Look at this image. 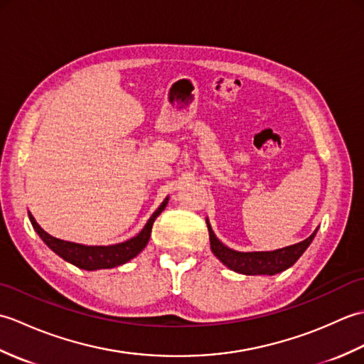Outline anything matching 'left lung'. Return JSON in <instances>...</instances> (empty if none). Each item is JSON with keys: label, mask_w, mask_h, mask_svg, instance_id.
<instances>
[{"label": "left lung", "mask_w": 364, "mask_h": 364, "mask_svg": "<svg viewBox=\"0 0 364 364\" xmlns=\"http://www.w3.org/2000/svg\"><path fill=\"white\" fill-rule=\"evenodd\" d=\"M206 225L208 231H210L211 250L215 255V258L228 269L244 275H275L283 272L304 255V252L313 242L316 233H318V228H316L314 233L310 237H306L305 241L272 252H237L219 241L208 219Z\"/></svg>", "instance_id": "obj_1"}]
</instances>
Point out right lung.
<instances>
[{
    "instance_id": "right-lung-1",
    "label": "right lung",
    "mask_w": 364,
    "mask_h": 364,
    "mask_svg": "<svg viewBox=\"0 0 364 364\" xmlns=\"http://www.w3.org/2000/svg\"><path fill=\"white\" fill-rule=\"evenodd\" d=\"M168 203V197L164 198V202L159 205L156 211L151 214L149 222L145 223V227L141 230V233H137L134 237L128 239L125 242L112 244V245H84V244H76V242H68L63 241V239L53 237L51 235L46 233V231L38 225L33 214H29V220L33 223L34 230L37 235L42 237V241L50 247V249L59 255L60 258L72 262L73 266L84 269V270H98V269H112L125 264L129 259L136 258L139 253H141L145 245L150 241L151 235V227L154 219L164 211V208Z\"/></svg>"
}]
</instances>
